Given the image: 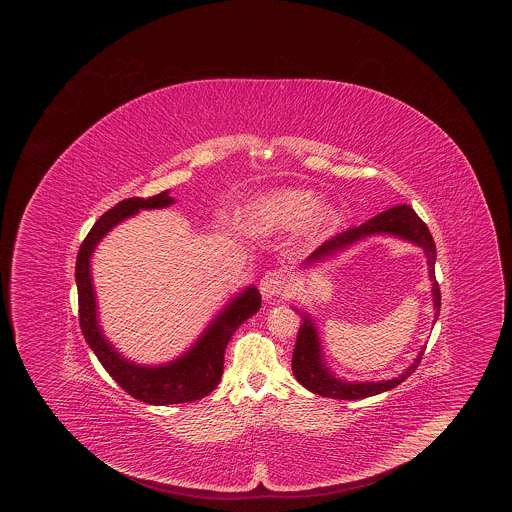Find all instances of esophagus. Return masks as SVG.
<instances>
[{
  "mask_svg": "<svg viewBox=\"0 0 512 512\" xmlns=\"http://www.w3.org/2000/svg\"><path fill=\"white\" fill-rule=\"evenodd\" d=\"M284 286H286V276H284L282 272H276V270L267 272V274L261 278V282H259V290H261V295H263L265 299L278 297V295L282 293V290H284Z\"/></svg>",
  "mask_w": 512,
  "mask_h": 512,
  "instance_id": "esophagus-1",
  "label": "esophagus"
}]
</instances>
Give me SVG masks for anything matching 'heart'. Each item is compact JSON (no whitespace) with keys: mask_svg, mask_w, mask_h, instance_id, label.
<instances>
[{"mask_svg":"<svg viewBox=\"0 0 512 512\" xmlns=\"http://www.w3.org/2000/svg\"><path fill=\"white\" fill-rule=\"evenodd\" d=\"M242 228L249 234L267 236L292 230L301 224L305 244H318L340 222L334 205L318 203V194L305 188H278L257 195L242 213Z\"/></svg>","mask_w":512,"mask_h":512,"instance_id":"obj_1","label":"heart"}]
</instances>
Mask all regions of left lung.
<instances>
[{"mask_svg": "<svg viewBox=\"0 0 512 512\" xmlns=\"http://www.w3.org/2000/svg\"><path fill=\"white\" fill-rule=\"evenodd\" d=\"M378 234L395 236L399 240L418 245L424 251L426 263H428L430 282H432V297H434V311H436L434 322H436L439 317V307H441V293H439L438 282H436V268H434V265H436V244H434V238H432L428 226L420 220V217L414 213L413 207H409V205H397L393 209H388V211L366 220L361 226H355V228H349V230L341 232L336 238L320 245L317 251H313L305 259L303 267H315L317 263L332 259L341 251L363 242L370 236H378ZM295 311L301 313L303 324L297 332V341H295V349H293V376L303 388H307V390L313 391L317 395H322V397H330V399H365L370 395L384 393V391L399 386L401 382H405L416 370V366L420 363V357L424 355V347H422L411 366L403 374H399L391 380H380V382H347V380H341L330 370V366L326 365V361L322 357V347H320L317 326H315L313 318H311V315L303 313L301 309H295Z\"/></svg>", "mask_w": 512, "mask_h": 512, "instance_id": "8db88e82", "label": "left lung"}]
</instances>
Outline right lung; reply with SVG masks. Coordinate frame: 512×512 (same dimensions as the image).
I'll return each instance as SVG.
<instances>
[{"label":"right lung","mask_w":512,"mask_h":512,"mask_svg":"<svg viewBox=\"0 0 512 512\" xmlns=\"http://www.w3.org/2000/svg\"><path fill=\"white\" fill-rule=\"evenodd\" d=\"M174 203L169 190L153 197L122 199L113 209L99 217L78 249L76 257V288L78 315L82 334L96 353L99 363L128 395L149 405H174L203 399L217 388L224 370V351L247 318L261 309V293L255 286L232 297L217 317L209 322L194 345L174 361L165 365H138L128 361L105 338L98 318V301L92 284V255L99 242L122 220L138 215L142 209H163Z\"/></svg>","instance_id":"1"}]
</instances>
